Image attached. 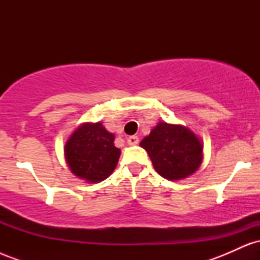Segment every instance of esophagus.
<instances>
[{
	"label": "esophagus",
	"instance_id": "obj_1",
	"mask_svg": "<svg viewBox=\"0 0 260 260\" xmlns=\"http://www.w3.org/2000/svg\"><path fill=\"white\" fill-rule=\"evenodd\" d=\"M127 143L129 145H137L139 143V138L137 136H131L127 138Z\"/></svg>",
	"mask_w": 260,
	"mask_h": 260
}]
</instances>
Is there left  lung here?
<instances>
[{"instance_id":"8db88e82","label":"left lung","mask_w":260,"mask_h":260,"mask_svg":"<svg viewBox=\"0 0 260 260\" xmlns=\"http://www.w3.org/2000/svg\"><path fill=\"white\" fill-rule=\"evenodd\" d=\"M139 145L147 150L155 171L169 181L189 177L202 165V140L182 124L161 121Z\"/></svg>"}]
</instances>
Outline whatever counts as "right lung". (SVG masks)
I'll return each instance as SVG.
<instances>
[{
	"label": "right lung",
	"mask_w": 260,
	"mask_h": 260,
	"mask_svg": "<svg viewBox=\"0 0 260 260\" xmlns=\"http://www.w3.org/2000/svg\"><path fill=\"white\" fill-rule=\"evenodd\" d=\"M115 134L101 122H84L68 137L64 157L74 176L88 183L106 180L117 166L121 150L113 144Z\"/></svg>",
	"instance_id": "obj_1"
}]
</instances>
